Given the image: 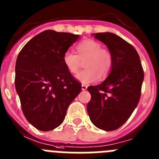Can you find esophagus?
<instances>
[{
  "mask_svg": "<svg viewBox=\"0 0 159 159\" xmlns=\"http://www.w3.org/2000/svg\"><path fill=\"white\" fill-rule=\"evenodd\" d=\"M87 85H85V84H82V85H81V89L82 90H86L87 89Z\"/></svg>",
  "mask_w": 159,
  "mask_h": 159,
  "instance_id": "esophagus-1",
  "label": "esophagus"
}]
</instances>
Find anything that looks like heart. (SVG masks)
Wrapping results in <instances>:
<instances>
[{
	"mask_svg": "<svg viewBox=\"0 0 159 159\" xmlns=\"http://www.w3.org/2000/svg\"><path fill=\"white\" fill-rule=\"evenodd\" d=\"M77 54L67 50L63 56L64 66L70 74L78 71L81 61H84L85 70L77 75L76 78L83 84L96 81L100 76L105 78L113 66V56L108 50L102 48L100 42L92 39L81 41L76 47Z\"/></svg>",
	"mask_w": 159,
	"mask_h": 159,
	"instance_id": "1",
	"label": "heart"
}]
</instances>
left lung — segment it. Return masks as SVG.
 Wrapping results in <instances>:
<instances>
[{"instance_id": "left-lung-1", "label": "left lung", "mask_w": 159, "mask_h": 159, "mask_svg": "<svg viewBox=\"0 0 159 159\" xmlns=\"http://www.w3.org/2000/svg\"><path fill=\"white\" fill-rule=\"evenodd\" d=\"M113 56V66L104 81L89 86L87 111L95 126L105 131L121 127L131 116L141 94L143 70L132 44L112 33L94 34Z\"/></svg>"}]
</instances>
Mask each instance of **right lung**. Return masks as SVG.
Listing matches in <instances>:
<instances>
[{
    "label": "right lung",
    "instance_id": "add662e5",
    "mask_svg": "<svg viewBox=\"0 0 159 159\" xmlns=\"http://www.w3.org/2000/svg\"><path fill=\"white\" fill-rule=\"evenodd\" d=\"M79 38L48 30L24 45L16 63L15 85L26 120L41 131L63 123L81 85L67 70L63 56Z\"/></svg>",
    "mask_w": 159,
    "mask_h": 159
}]
</instances>
